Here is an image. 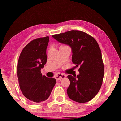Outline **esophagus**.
Segmentation results:
<instances>
[{"mask_svg":"<svg viewBox=\"0 0 121 121\" xmlns=\"http://www.w3.org/2000/svg\"><path fill=\"white\" fill-rule=\"evenodd\" d=\"M65 77H66V75L63 74L62 73H58L55 75V78H56L57 81H59L61 79L64 78Z\"/></svg>","mask_w":121,"mask_h":121,"instance_id":"34e87169","label":"esophagus"}]
</instances>
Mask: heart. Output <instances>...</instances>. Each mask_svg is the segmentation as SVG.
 <instances>
[{"label":"heart","mask_w":121,"mask_h":121,"mask_svg":"<svg viewBox=\"0 0 121 121\" xmlns=\"http://www.w3.org/2000/svg\"><path fill=\"white\" fill-rule=\"evenodd\" d=\"M64 46H68L66 45H61L60 47H64Z\"/></svg>","instance_id":"obj_1"}]
</instances>
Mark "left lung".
Returning <instances> with one entry per match:
<instances>
[{"label": "left lung", "instance_id": "obj_1", "mask_svg": "<svg viewBox=\"0 0 121 121\" xmlns=\"http://www.w3.org/2000/svg\"><path fill=\"white\" fill-rule=\"evenodd\" d=\"M52 37L72 49V61L79 66L78 75H68L70 85L67 94L70 99L79 103L90 101L101 88L104 65L101 50L92 36L83 31L71 30Z\"/></svg>", "mask_w": 121, "mask_h": 121}]
</instances>
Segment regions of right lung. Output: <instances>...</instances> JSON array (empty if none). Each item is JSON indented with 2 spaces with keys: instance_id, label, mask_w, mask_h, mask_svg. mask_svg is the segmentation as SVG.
Segmentation results:
<instances>
[{
  "instance_id": "add662e5",
  "label": "right lung",
  "mask_w": 121,
  "mask_h": 121,
  "mask_svg": "<svg viewBox=\"0 0 121 121\" xmlns=\"http://www.w3.org/2000/svg\"><path fill=\"white\" fill-rule=\"evenodd\" d=\"M48 41V36L31 40L22 50L18 60L17 73L20 90L32 103L48 99L56 83L54 78L47 77L41 73V69L47 61Z\"/></svg>"
}]
</instances>
